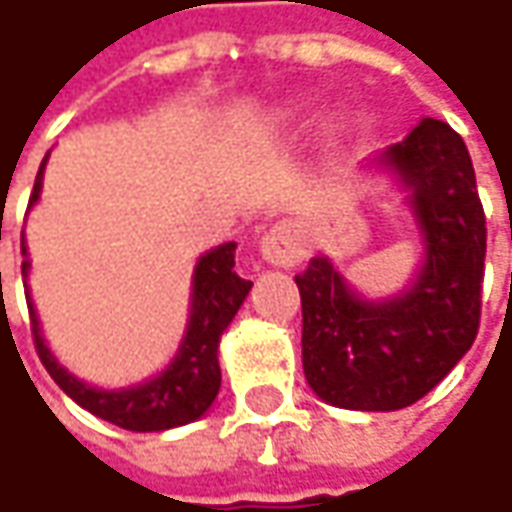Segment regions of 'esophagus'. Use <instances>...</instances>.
I'll return each instance as SVG.
<instances>
[{"label":"esophagus","mask_w":512,"mask_h":512,"mask_svg":"<svg viewBox=\"0 0 512 512\" xmlns=\"http://www.w3.org/2000/svg\"><path fill=\"white\" fill-rule=\"evenodd\" d=\"M309 252V243H306V232L297 221H280L274 223L272 229L263 235L260 240V257L277 266V269H289L297 266Z\"/></svg>","instance_id":"esophagus-1"}]
</instances>
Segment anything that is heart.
<instances>
[{"label":"heart","instance_id":"obj_1","mask_svg":"<svg viewBox=\"0 0 512 512\" xmlns=\"http://www.w3.org/2000/svg\"><path fill=\"white\" fill-rule=\"evenodd\" d=\"M277 124L286 127V130H297L306 124V104H289L277 113Z\"/></svg>","mask_w":512,"mask_h":512}]
</instances>
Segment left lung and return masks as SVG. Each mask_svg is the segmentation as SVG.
Here are the masks:
<instances>
[{"label":"left lung","mask_w":512,"mask_h":512,"mask_svg":"<svg viewBox=\"0 0 512 512\" xmlns=\"http://www.w3.org/2000/svg\"><path fill=\"white\" fill-rule=\"evenodd\" d=\"M405 192L419 263L388 297L357 291L326 255L294 277L303 300V371L317 397L348 411H399L453 371L479 331L487 229L465 141L422 118L365 158Z\"/></svg>","instance_id":"1"}]
</instances>
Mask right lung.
<instances>
[{"mask_svg": "<svg viewBox=\"0 0 512 512\" xmlns=\"http://www.w3.org/2000/svg\"><path fill=\"white\" fill-rule=\"evenodd\" d=\"M50 152L45 155L30 206L33 209L42 198V184H45V167ZM235 249L238 243L229 240L209 252H203L192 272V289H189V317L175 357L152 377L141 379L135 385L124 388H98L84 382L76 374H70L56 354L50 351L36 306L30 300V289L25 286L27 309H30V328L36 351L45 362L47 374L56 379L67 397L84 411H90L104 422H113L124 431L150 433L181 428L195 419H201L221 391V362H218V348H221L223 331L235 320V314L243 306V300L252 291V280H243L235 272ZM22 277L30 274V257H27L25 232H22Z\"/></svg>", "mask_w": 512, "mask_h": 512, "instance_id": "right-lung-1", "label": "right lung"}]
</instances>
